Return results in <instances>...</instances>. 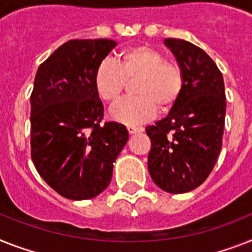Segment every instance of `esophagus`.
Masks as SVG:
<instances>
[{"mask_svg":"<svg viewBox=\"0 0 252 252\" xmlns=\"http://www.w3.org/2000/svg\"><path fill=\"white\" fill-rule=\"evenodd\" d=\"M127 131H128V134H136V132H141L143 128L136 127V126H127Z\"/></svg>","mask_w":252,"mask_h":252,"instance_id":"esophagus-1","label":"esophagus"}]
</instances>
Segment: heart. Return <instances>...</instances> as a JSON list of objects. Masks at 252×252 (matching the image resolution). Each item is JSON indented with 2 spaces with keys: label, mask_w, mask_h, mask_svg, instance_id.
<instances>
[{
  "label": "heart",
  "mask_w": 252,
  "mask_h": 252,
  "mask_svg": "<svg viewBox=\"0 0 252 252\" xmlns=\"http://www.w3.org/2000/svg\"><path fill=\"white\" fill-rule=\"evenodd\" d=\"M117 64L103 60L96 68L94 84L101 100L114 104L122 96L127 82L135 81L134 94L112 109L118 122L138 125L153 117L157 111L168 112L180 99L184 85L182 68L174 60L148 45H135L121 50Z\"/></svg>",
  "instance_id": "b5f03b06"
}]
</instances>
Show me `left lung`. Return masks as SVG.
<instances>
[{
	"label": "left lung",
	"mask_w": 252,
	"mask_h": 252,
	"mask_svg": "<svg viewBox=\"0 0 252 252\" xmlns=\"http://www.w3.org/2000/svg\"><path fill=\"white\" fill-rule=\"evenodd\" d=\"M182 68L180 99L163 120L145 128L151 139L149 175L165 192L196 189L213 171L223 144L225 90L223 74L202 49L166 38Z\"/></svg>",
	"instance_id": "1"
}]
</instances>
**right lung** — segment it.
I'll return each mask as SVG.
<instances>
[{
    "mask_svg": "<svg viewBox=\"0 0 252 252\" xmlns=\"http://www.w3.org/2000/svg\"><path fill=\"white\" fill-rule=\"evenodd\" d=\"M116 46L107 38L70 39L37 69L31 95V156L43 180L65 198L100 194L128 140L124 125L100 124L104 107L94 84L96 68Z\"/></svg>",
    "mask_w": 252,
    "mask_h": 252,
    "instance_id": "right-lung-1",
    "label": "right lung"
}]
</instances>
